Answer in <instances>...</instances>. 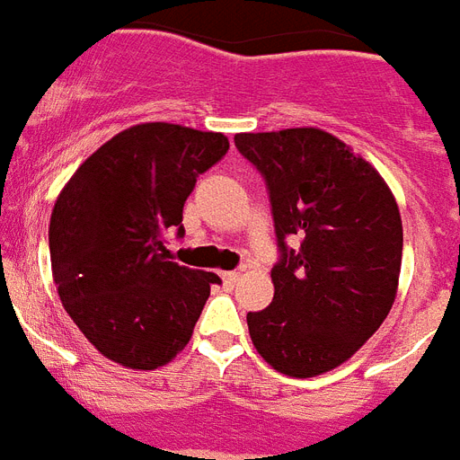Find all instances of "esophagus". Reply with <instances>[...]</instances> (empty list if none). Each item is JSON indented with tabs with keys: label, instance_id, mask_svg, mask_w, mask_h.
<instances>
[{
	"label": "esophagus",
	"instance_id": "obj_1",
	"mask_svg": "<svg viewBox=\"0 0 460 460\" xmlns=\"http://www.w3.org/2000/svg\"><path fill=\"white\" fill-rule=\"evenodd\" d=\"M238 276H241V271H236V269H234V271H222V281L226 283V286H236Z\"/></svg>",
	"mask_w": 460,
	"mask_h": 460
}]
</instances>
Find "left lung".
Wrapping results in <instances>:
<instances>
[{
	"label": "left lung",
	"instance_id": "obj_1",
	"mask_svg": "<svg viewBox=\"0 0 460 460\" xmlns=\"http://www.w3.org/2000/svg\"><path fill=\"white\" fill-rule=\"evenodd\" d=\"M234 141L267 181L281 252L274 300L248 312L250 338L279 373L314 378L349 359L390 314L404 245L397 200L371 163L316 127Z\"/></svg>",
	"mask_w": 460,
	"mask_h": 460
}]
</instances>
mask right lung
<instances>
[{
  "instance_id": "obj_1",
  "label": "right lung",
  "mask_w": 460,
  "mask_h": 460,
  "mask_svg": "<svg viewBox=\"0 0 460 460\" xmlns=\"http://www.w3.org/2000/svg\"><path fill=\"white\" fill-rule=\"evenodd\" d=\"M229 139L170 122L115 134L58 193L49 222L51 274L63 307L106 359L153 371L191 340L212 271L172 262L186 198L226 155Z\"/></svg>"
}]
</instances>
